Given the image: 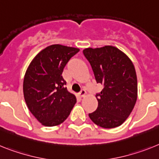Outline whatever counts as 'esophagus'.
<instances>
[{
	"label": "esophagus",
	"instance_id": "1",
	"mask_svg": "<svg viewBox=\"0 0 159 159\" xmlns=\"http://www.w3.org/2000/svg\"><path fill=\"white\" fill-rule=\"evenodd\" d=\"M85 94H86V92H85V89H81V92H80V93H78L79 97H81V98H84V97L85 96Z\"/></svg>",
	"mask_w": 159,
	"mask_h": 159
}]
</instances>
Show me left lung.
<instances>
[{
  "instance_id": "1",
  "label": "left lung",
  "mask_w": 159,
  "mask_h": 159,
  "mask_svg": "<svg viewBox=\"0 0 159 159\" xmlns=\"http://www.w3.org/2000/svg\"><path fill=\"white\" fill-rule=\"evenodd\" d=\"M83 53L92 67L97 83L104 85L96 96L98 108L89 114V118L102 128L119 126L129 117L137 101V75L133 62L112 45L86 48Z\"/></svg>"
}]
</instances>
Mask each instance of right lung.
<instances>
[{"instance_id": "obj_1", "label": "right lung", "mask_w": 159, "mask_h": 159, "mask_svg": "<svg viewBox=\"0 0 159 159\" xmlns=\"http://www.w3.org/2000/svg\"><path fill=\"white\" fill-rule=\"evenodd\" d=\"M78 48L61 45L46 47L36 55L23 81L25 101L41 125L54 126L68 118L77 99L70 93L62 78L63 69Z\"/></svg>"}]
</instances>
